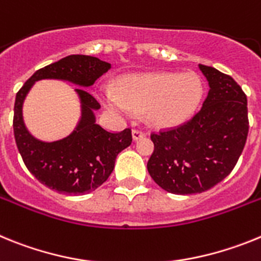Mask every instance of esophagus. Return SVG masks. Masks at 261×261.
I'll list each match as a JSON object with an SVG mask.
<instances>
[{
  "instance_id": "34e87169",
  "label": "esophagus",
  "mask_w": 261,
  "mask_h": 261,
  "mask_svg": "<svg viewBox=\"0 0 261 261\" xmlns=\"http://www.w3.org/2000/svg\"><path fill=\"white\" fill-rule=\"evenodd\" d=\"M146 135H147V134L144 133V131H142V130H137V128H135V130H133V139L134 140L142 139V138H144Z\"/></svg>"
}]
</instances>
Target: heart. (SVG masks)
<instances>
[{"label": "heart", "mask_w": 261, "mask_h": 261, "mask_svg": "<svg viewBox=\"0 0 261 261\" xmlns=\"http://www.w3.org/2000/svg\"><path fill=\"white\" fill-rule=\"evenodd\" d=\"M202 93V81L193 72H160L127 77L119 93L105 90L102 97L106 106L118 114L146 112L153 124L171 126L193 114Z\"/></svg>", "instance_id": "b5f03b06"}]
</instances>
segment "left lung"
<instances>
[{
	"label": "left lung",
	"mask_w": 261,
	"mask_h": 261,
	"mask_svg": "<svg viewBox=\"0 0 261 261\" xmlns=\"http://www.w3.org/2000/svg\"><path fill=\"white\" fill-rule=\"evenodd\" d=\"M209 93L193 117L151 134L149 176L169 193L194 194L227 177L243 152L250 122L247 96L231 76L199 64Z\"/></svg>",
	"instance_id": "left-lung-1"
}]
</instances>
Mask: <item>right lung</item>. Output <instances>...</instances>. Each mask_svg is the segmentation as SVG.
Here are the masks:
<instances>
[{"mask_svg": "<svg viewBox=\"0 0 261 261\" xmlns=\"http://www.w3.org/2000/svg\"><path fill=\"white\" fill-rule=\"evenodd\" d=\"M112 64L87 55H69L40 68L18 90L14 103L13 128L18 151L27 169L49 189L65 194H84L102 185L114 169L115 158L133 142L131 128L110 133L96 123L93 110L99 109L94 97L76 89L81 99L83 117L76 130L58 142H42L27 131L22 105L33 84L42 79H58L90 87Z\"/></svg>", "mask_w": 261, "mask_h": 261, "instance_id": "1", "label": "right lung"}]
</instances>
